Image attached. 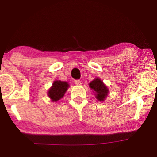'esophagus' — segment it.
I'll return each mask as SVG.
<instances>
[{"instance_id":"esophagus-1","label":"esophagus","mask_w":157,"mask_h":157,"mask_svg":"<svg viewBox=\"0 0 157 157\" xmlns=\"http://www.w3.org/2000/svg\"><path fill=\"white\" fill-rule=\"evenodd\" d=\"M74 83H75V84L77 85V86H79V85L81 84V81H79V80H75V81H74Z\"/></svg>"}]
</instances>
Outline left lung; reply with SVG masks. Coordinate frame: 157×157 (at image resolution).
I'll return each mask as SVG.
<instances>
[{"label": "left lung", "instance_id": "1", "mask_svg": "<svg viewBox=\"0 0 157 157\" xmlns=\"http://www.w3.org/2000/svg\"><path fill=\"white\" fill-rule=\"evenodd\" d=\"M89 86L96 92V97L98 101H104L108 94V89L99 78H95L90 83Z\"/></svg>", "mask_w": 157, "mask_h": 157}]
</instances>
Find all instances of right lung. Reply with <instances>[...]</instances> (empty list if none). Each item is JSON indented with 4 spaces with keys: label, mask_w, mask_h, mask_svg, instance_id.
I'll use <instances>...</instances> for the list:
<instances>
[{
    "label": "right lung",
    "mask_w": 157,
    "mask_h": 157,
    "mask_svg": "<svg viewBox=\"0 0 157 157\" xmlns=\"http://www.w3.org/2000/svg\"><path fill=\"white\" fill-rule=\"evenodd\" d=\"M68 87V83L65 81H55L52 87L49 89L48 95L53 101H57L63 97Z\"/></svg>",
    "instance_id": "add662e5"
}]
</instances>
